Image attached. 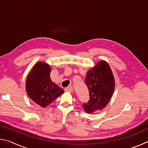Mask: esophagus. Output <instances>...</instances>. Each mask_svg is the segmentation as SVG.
Returning <instances> with one entry per match:
<instances>
[{"instance_id":"obj_1","label":"esophagus","mask_w":148,"mask_h":148,"mask_svg":"<svg viewBox=\"0 0 148 148\" xmlns=\"http://www.w3.org/2000/svg\"><path fill=\"white\" fill-rule=\"evenodd\" d=\"M64 91L66 92H72V91H73V87H72V86H69L64 89Z\"/></svg>"}]
</instances>
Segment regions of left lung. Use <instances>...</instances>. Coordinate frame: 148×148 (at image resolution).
Instances as JSON below:
<instances>
[{"label": "left lung", "mask_w": 148, "mask_h": 148, "mask_svg": "<svg viewBox=\"0 0 148 148\" xmlns=\"http://www.w3.org/2000/svg\"><path fill=\"white\" fill-rule=\"evenodd\" d=\"M86 84L89 92V100L84 103V110L93 113L103 109L111 99L115 89V80L109 64L101 61L87 72Z\"/></svg>", "instance_id": "8db88e82"}]
</instances>
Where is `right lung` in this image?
<instances>
[{
  "instance_id": "add662e5",
  "label": "right lung",
  "mask_w": 148,
  "mask_h": 148,
  "mask_svg": "<svg viewBox=\"0 0 148 148\" xmlns=\"http://www.w3.org/2000/svg\"><path fill=\"white\" fill-rule=\"evenodd\" d=\"M51 68L46 62H38L30 72L26 80V91L29 98L41 107H46L64 92L50 78Z\"/></svg>"
}]
</instances>
